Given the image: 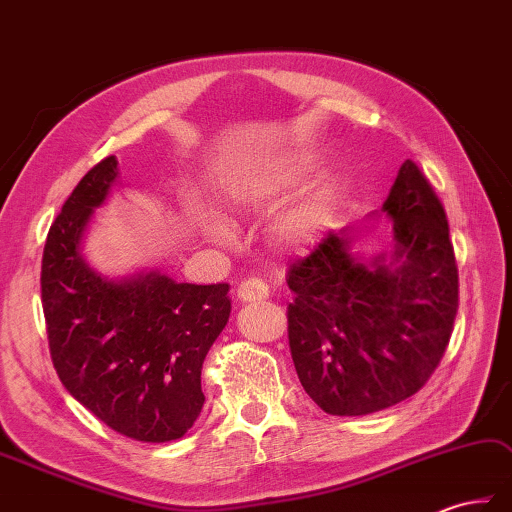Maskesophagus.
<instances>
[{"instance_id": "obj_1", "label": "esophagus", "mask_w": 512, "mask_h": 512, "mask_svg": "<svg viewBox=\"0 0 512 512\" xmlns=\"http://www.w3.org/2000/svg\"><path fill=\"white\" fill-rule=\"evenodd\" d=\"M236 298L241 302H263L269 298V287L263 280L247 278L236 289Z\"/></svg>"}]
</instances>
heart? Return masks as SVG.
I'll use <instances>...</instances> for the list:
<instances>
[{
	"instance_id": "1",
	"label": "heart",
	"mask_w": 512,
	"mask_h": 512,
	"mask_svg": "<svg viewBox=\"0 0 512 512\" xmlns=\"http://www.w3.org/2000/svg\"><path fill=\"white\" fill-rule=\"evenodd\" d=\"M304 168L295 162L267 164L263 168L234 173L223 179V192L236 210H265L285 199L287 192L298 184ZM328 212V195L315 190L298 203H293L271 225V236L285 249H304L317 241L322 234ZM203 227L208 236L223 238L225 227L212 217H203Z\"/></svg>"
}]
</instances>
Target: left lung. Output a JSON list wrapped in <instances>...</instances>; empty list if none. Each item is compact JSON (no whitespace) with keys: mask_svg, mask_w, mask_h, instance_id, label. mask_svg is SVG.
Here are the masks:
<instances>
[{"mask_svg":"<svg viewBox=\"0 0 512 512\" xmlns=\"http://www.w3.org/2000/svg\"><path fill=\"white\" fill-rule=\"evenodd\" d=\"M390 249L355 252V227L328 232L289 269V348L306 394L333 416H366L416 394L436 370L458 313L449 225L405 160L381 212Z\"/></svg>","mask_w":512,"mask_h":512,"instance_id":"obj_1","label":"left lung"}]
</instances>
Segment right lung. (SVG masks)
<instances>
[{
	"mask_svg": "<svg viewBox=\"0 0 512 512\" xmlns=\"http://www.w3.org/2000/svg\"><path fill=\"white\" fill-rule=\"evenodd\" d=\"M116 155L78 181L43 249L41 302L52 363L65 390L118 434L177 440L206 396L201 366L230 320V285H190L162 271L109 278L83 243L118 184Z\"/></svg>",
	"mask_w": 512,
	"mask_h": 512,
	"instance_id": "right-lung-1",
	"label": "right lung"
}]
</instances>
